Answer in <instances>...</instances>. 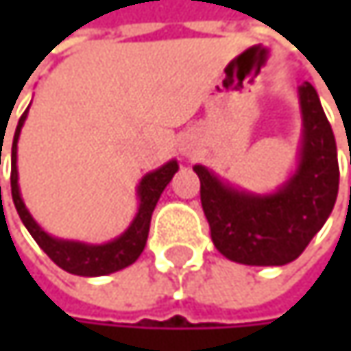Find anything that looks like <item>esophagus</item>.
I'll return each mask as SVG.
<instances>
[{
  "mask_svg": "<svg viewBox=\"0 0 351 351\" xmlns=\"http://www.w3.org/2000/svg\"><path fill=\"white\" fill-rule=\"evenodd\" d=\"M180 154L182 156H191L193 154V144H182L180 146Z\"/></svg>",
  "mask_w": 351,
  "mask_h": 351,
  "instance_id": "obj_1",
  "label": "esophagus"
}]
</instances>
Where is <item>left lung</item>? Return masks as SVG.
<instances>
[{
  "mask_svg": "<svg viewBox=\"0 0 351 351\" xmlns=\"http://www.w3.org/2000/svg\"><path fill=\"white\" fill-rule=\"evenodd\" d=\"M303 138L295 173L274 193L244 191L195 165L215 247L232 262L282 266L297 260L327 221L339 189L333 130L311 83L299 87Z\"/></svg>",
  "mask_w": 351,
  "mask_h": 351,
  "instance_id": "obj_1",
  "label": "left lung"
}]
</instances>
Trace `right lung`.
<instances>
[{
  "label": "right lung",
  "mask_w": 351,
  "mask_h": 351,
  "mask_svg": "<svg viewBox=\"0 0 351 351\" xmlns=\"http://www.w3.org/2000/svg\"><path fill=\"white\" fill-rule=\"evenodd\" d=\"M28 109L20 117L16 134H14L12 178L10 180H12V199H14V205L18 209V215H20L22 223L26 226V230L30 232V236L36 240V244L48 254V258L56 266H60L62 270H66L71 274H77V276H106V274L117 272V270L134 264L140 258V254H142V250L146 245V240H148L152 211H154L162 191L167 189V184L173 180V176L178 171V162L169 160L160 169L142 176V180H140V184L136 189L138 213H136V217L132 219V223L128 226V230L121 236L113 238L111 242H106V244H85V242H77V240L54 238L36 223V219L30 215V211H28V207H26V203L22 199V193H20V182H18V140H20V132L24 128V121L28 117Z\"/></svg>",
  "instance_id": "add662e5"
}]
</instances>
